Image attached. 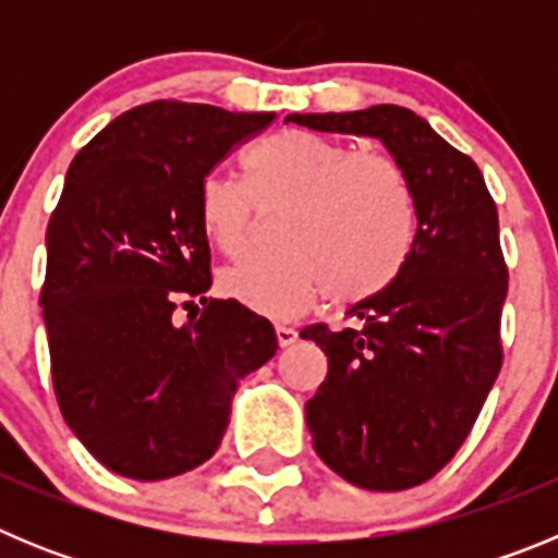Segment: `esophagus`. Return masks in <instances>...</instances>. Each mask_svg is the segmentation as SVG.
I'll return each mask as SVG.
<instances>
[{
  "label": "esophagus",
  "mask_w": 558,
  "mask_h": 558,
  "mask_svg": "<svg viewBox=\"0 0 558 558\" xmlns=\"http://www.w3.org/2000/svg\"><path fill=\"white\" fill-rule=\"evenodd\" d=\"M276 340H279V347L288 349V347H293L295 340H299V332H295L293 327H284V324H279V327H276Z\"/></svg>",
  "instance_id": "34e87169"
}]
</instances>
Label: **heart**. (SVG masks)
Instances as JSON below:
<instances>
[{"mask_svg":"<svg viewBox=\"0 0 558 558\" xmlns=\"http://www.w3.org/2000/svg\"><path fill=\"white\" fill-rule=\"evenodd\" d=\"M248 184L226 172L201 181L206 236L223 254L248 243L256 206L288 209L279 248L243 254L220 274L223 295L270 318H290L324 293L360 304L386 293L411 259L418 206L405 167L386 153H357L313 131H279L245 156Z\"/></svg>","mask_w":558,"mask_h":558,"instance_id":"1","label":"heart"}]
</instances>
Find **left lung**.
<instances>
[{"label": "left lung", "mask_w": 558, "mask_h": 558, "mask_svg": "<svg viewBox=\"0 0 558 558\" xmlns=\"http://www.w3.org/2000/svg\"><path fill=\"white\" fill-rule=\"evenodd\" d=\"M284 122L374 136L416 192V243L397 282L349 310L357 327L302 329L329 363L307 402L315 452L360 489H411L450 463L500 374L509 268L497 206L475 161L411 108L288 113Z\"/></svg>", "instance_id": "obj_1"}]
</instances>
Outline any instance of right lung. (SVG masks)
<instances>
[{
    "label": "right lung",
    "mask_w": 558,
    "mask_h": 558,
    "mask_svg": "<svg viewBox=\"0 0 558 558\" xmlns=\"http://www.w3.org/2000/svg\"><path fill=\"white\" fill-rule=\"evenodd\" d=\"M274 120L153 100L69 165L41 288L52 388L72 433L117 475L165 481L209 461L236 383L279 349L268 318L206 299L198 211L201 181ZM179 306L193 307L190 323Z\"/></svg>",
    "instance_id": "1"
}]
</instances>
